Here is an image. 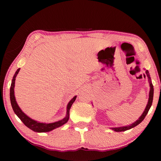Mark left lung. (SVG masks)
<instances>
[{
  "label": "left lung",
  "mask_w": 161,
  "mask_h": 161,
  "mask_svg": "<svg viewBox=\"0 0 161 161\" xmlns=\"http://www.w3.org/2000/svg\"><path fill=\"white\" fill-rule=\"evenodd\" d=\"M146 74H147V76H148V81H149V83H150V86H151V89H150L148 102V104H147V106H146L145 111H144V112L143 113L142 115H141V116L140 117L139 119H138V121H136L135 123H133V124L130 125V126H123V127H119V128H112V129L114 130H115V131H116V132L125 131V130H129L130 129H132V128L135 127L136 126H137V125L139 124L144 119H145L146 116L147 115V114H148V111L150 109V108H151V105H152V103H153V86L151 82V77H150V75H149V73H148V71H146Z\"/></svg>",
  "instance_id": "8db88e82"
}]
</instances>
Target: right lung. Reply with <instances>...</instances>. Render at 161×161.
<instances>
[{"label": "right lung", "mask_w": 161, "mask_h": 161, "mask_svg": "<svg viewBox=\"0 0 161 161\" xmlns=\"http://www.w3.org/2000/svg\"><path fill=\"white\" fill-rule=\"evenodd\" d=\"M19 71H20V68L18 69L15 73L14 76H13V80H12V83L11 86H10V103H11V106L13 111H14L15 114L18 116V118L20 119L23 123L27 127H28L29 129L31 130H34L35 132H48L50 131V130H53L56 128L62 126V125L67 123L68 119H69V110L70 108L72 107V103L75 102L76 100V98L77 97H75L73 99L70 101L68 103L67 107V115L65 118L63 119L60 120V121L54 122V123H50V124H43V123H39L36 121H34V120L31 119V118L25 115L23 111H21L20 107H18L17 102L15 101V95H14V86H15V77L18 74Z\"/></svg>", "instance_id": "right-lung-1"}]
</instances>
